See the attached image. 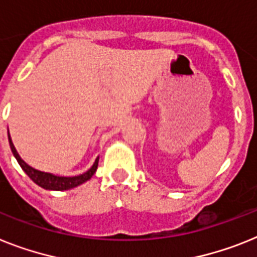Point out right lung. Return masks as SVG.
Wrapping results in <instances>:
<instances>
[{
    "label": "right lung",
    "instance_id": "add662e5",
    "mask_svg": "<svg viewBox=\"0 0 257 257\" xmlns=\"http://www.w3.org/2000/svg\"><path fill=\"white\" fill-rule=\"evenodd\" d=\"M9 144H10V149H12L13 154H14L15 159L18 161L19 166L22 167L23 171L29 175V178L31 179L32 182L36 183L39 187H42L44 189H51V191H66V189L74 188L77 185L82 184V183L87 182L88 179H91V176L95 174L96 169H98V161L99 158H96L95 163L92 165V167L88 170L87 172L82 174L78 176H72V178H65V176H55L48 172H42L38 171V170L30 167L25 161L21 159L19 154L15 150L14 145H13L12 139H10V135H9Z\"/></svg>",
    "mask_w": 257,
    "mask_h": 257
}]
</instances>
